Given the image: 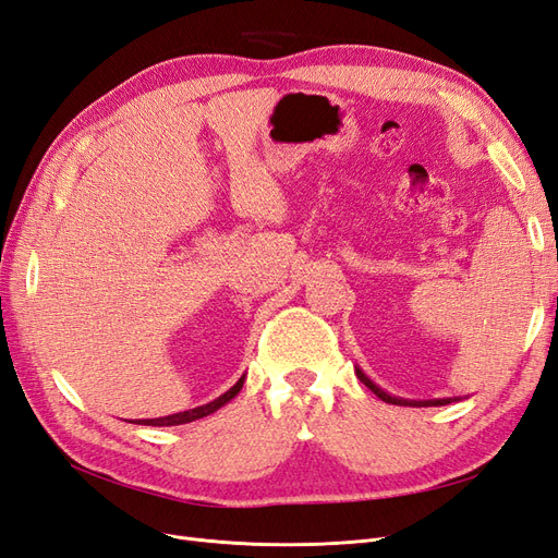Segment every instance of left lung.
Instances as JSON below:
<instances>
[{
    "label": "left lung",
    "instance_id": "left-lung-1",
    "mask_svg": "<svg viewBox=\"0 0 558 558\" xmlns=\"http://www.w3.org/2000/svg\"><path fill=\"white\" fill-rule=\"evenodd\" d=\"M356 375H359V379L369 388V391H373L379 400H384V402H391V404H404V408H440V404H449V402H456V400H461V398H430V400H410V398H400V396H393V393H388V391H384V388L379 386V384H375L373 379H369L363 369L356 365Z\"/></svg>",
    "mask_w": 558,
    "mask_h": 558
}]
</instances>
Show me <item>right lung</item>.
I'll use <instances>...</instances> for the list:
<instances>
[{
    "label": "right lung",
    "instance_id": "add662e5",
    "mask_svg": "<svg viewBox=\"0 0 558 558\" xmlns=\"http://www.w3.org/2000/svg\"><path fill=\"white\" fill-rule=\"evenodd\" d=\"M244 379H246V375H242L240 381L234 384V386H230L223 396H218L216 400H211L207 404H199V408L177 412V414H170V416H158V418H137V421H132V424H142V426H181V424H191V421H197L202 416H209L216 410H221L223 404H228L234 396L242 391Z\"/></svg>",
    "mask_w": 558,
    "mask_h": 558
}]
</instances>
